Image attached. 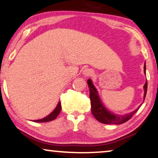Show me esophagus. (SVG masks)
Returning <instances> with one entry per match:
<instances>
[{"label": "esophagus", "mask_w": 158, "mask_h": 158, "mask_svg": "<svg viewBox=\"0 0 158 158\" xmlns=\"http://www.w3.org/2000/svg\"><path fill=\"white\" fill-rule=\"evenodd\" d=\"M84 74H85L86 77H90V76L93 75V71L89 69H86L84 71Z\"/></svg>", "instance_id": "34e87169"}]
</instances>
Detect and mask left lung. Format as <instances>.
Here are the masks:
<instances>
[{"label":"left lung","mask_w":158,"mask_h":158,"mask_svg":"<svg viewBox=\"0 0 158 158\" xmlns=\"http://www.w3.org/2000/svg\"><path fill=\"white\" fill-rule=\"evenodd\" d=\"M144 73H146V65H144ZM87 84L89 89V98H90L91 102V111L95 118L99 121L100 123H102L103 124H115V125H119L123 124L125 122L128 121L133 115L135 114V112L139 110L140 108H137L135 111L132 112L127 114L125 115H117L114 114L108 111L106 108L103 106L101 101H100L99 96L98 95V92L94 87V85L92 83L90 79L87 80ZM144 98L145 99L146 95H147V81H146L144 86Z\"/></svg>","instance_id":"8db88e82"}]
</instances>
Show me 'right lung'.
Segmentation results:
<instances>
[{
    "label": "right lung",
    "mask_w": 158,
    "mask_h": 158,
    "mask_svg": "<svg viewBox=\"0 0 158 158\" xmlns=\"http://www.w3.org/2000/svg\"><path fill=\"white\" fill-rule=\"evenodd\" d=\"M60 111H61V103L60 102H59L58 104H57V106H56L55 110H54L50 114L48 115L47 117H45V118L38 119V120H34V122H36V123H47V122L54 120V119L57 118V117L58 116L60 112Z\"/></svg>",
    "instance_id": "add662e5"
}]
</instances>
